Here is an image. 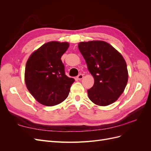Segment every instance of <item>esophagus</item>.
Returning a JSON list of instances; mask_svg holds the SVG:
<instances>
[{
    "label": "esophagus",
    "mask_w": 151,
    "mask_h": 151,
    "mask_svg": "<svg viewBox=\"0 0 151 151\" xmlns=\"http://www.w3.org/2000/svg\"><path fill=\"white\" fill-rule=\"evenodd\" d=\"M83 77H84V76H83V74H79V75L77 76V79L78 80H81V79H83Z\"/></svg>",
    "instance_id": "esophagus-1"
}]
</instances>
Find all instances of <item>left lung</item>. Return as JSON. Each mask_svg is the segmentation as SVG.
<instances>
[{
	"label": "left lung",
	"mask_w": 151,
	"mask_h": 151,
	"mask_svg": "<svg viewBox=\"0 0 151 151\" xmlns=\"http://www.w3.org/2000/svg\"><path fill=\"white\" fill-rule=\"evenodd\" d=\"M94 83L88 90L89 99L98 106L115 102L127 84L129 73L122 54L104 41H89L78 44Z\"/></svg>",
	"instance_id": "1"
}]
</instances>
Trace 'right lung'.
I'll list each match as a JSON object with an SVG mask.
<instances>
[{"instance_id": "obj_1", "label": "right lung", "mask_w": 151, "mask_h": 151, "mask_svg": "<svg viewBox=\"0 0 151 151\" xmlns=\"http://www.w3.org/2000/svg\"><path fill=\"white\" fill-rule=\"evenodd\" d=\"M68 47V42H49L34 51L27 60L24 72L27 89L45 106H55L64 101L75 81L65 74L61 60Z\"/></svg>"}]
</instances>
